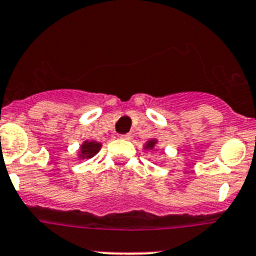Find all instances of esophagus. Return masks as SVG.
Returning a JSON list of instances; mask_svg holds the SVG:
<instances>
[{
	"label": "esophagus",
	"mask_w": 256,
	"mask_h": 256,
	"mask_svg": "<svg viewBox=\"0 0 256 256\" xmlns=\"http://www.w3.org/2000/svg\"><path fill=\"white\" fill-rule=\"evenodd\" d=\"M122 139H124V140H130V139H132V134H124L121 136Z\"/></svg>",
	"instance_id": "esophagus-1"
}]
</instances>
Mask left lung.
Returning <instances> with one entry per match:
<instances>
[{"instance_id": "8db88e82", "label": "left lung", "mask_w": 256, "mask_h": 256, "mask_svg": "<svg viewBox=\"0 0 256 256\" xmlns=\"http://www.w3.org/2000/svg\"><path fill=\"white\" fill-rule=\"evenodd\" d=\"M156 144H158V139L156 138L148 139V140L144 143V146H143V148H144V150H148V151H152Z\"/></svg>"}]
</instances>
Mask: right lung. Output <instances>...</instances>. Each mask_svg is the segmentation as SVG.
Returning a JSON list of instances; mask_svg holds the SVG:
<instances>
[{
  "mask_svg": "<svg viewBox=\"0 0 256 256\" xmlns=\"http://www.w3.org/2000/svg\"><path fill=\"white\" fill-rule=\"evenodd\" d=\"M102 143H98V142L86 139L78 150V158L79 160L92 158L100 150H102Z\"/></svg>",
  "mask_w": 256,
  "mask_h": 256,
  "instance_id": "obj_1",
  "label": "right lung"
}]
</instances>
